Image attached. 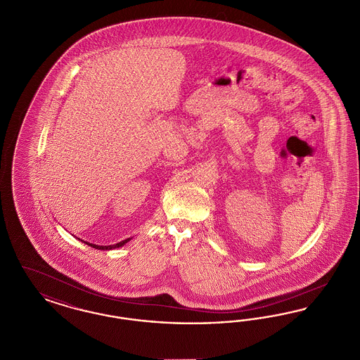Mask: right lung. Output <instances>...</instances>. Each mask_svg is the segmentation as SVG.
Here are the masks:
<instances>
[{
    "label": "right lung",
    "instance_id": "obj_1",
    "mask_svg": "<svg viewBox=\"0 0 360 360\" xmlns=\"http://www.w3.org/2000/svg\"><path fill=\"white\" fill-rule=\"evenodd\" d=\"M132 239V238H129V239L122 240L120 243H117V244H112V245H98V244H93V243H87V241H84V240H81L82 243H85L87 245H90V247H93V248H96V250H115V248H119V247H122L125 243H128L129 240Z\"/></svg>",
    "mask_w": 360,
    "mask_h": 360
}]
</instances>
